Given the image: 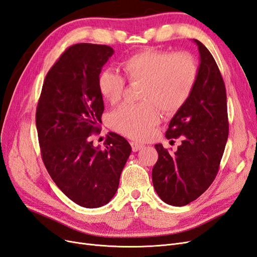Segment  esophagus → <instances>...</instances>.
<instances>
[{"label":"esophagus","mask_w":257,"mask_h":257,"mask_svg":"<svg viewBox=\"0 0 257 257\" xmlns=\"http://www.w3.org/2000/svg\"><path fill=\"white\" fill-rule=\"evenodd\" d=\"M131 146H132V149H133L134 152L139 151V150L143 149V148L145 147V145L139 144V143H135V142H132V143H131Z\"/></svg>","instance_id":"obj_1"}]
</instances>
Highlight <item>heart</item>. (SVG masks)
<instances>
[{
	"instance_id": "b5f03b06",
	"label": "heart",
	"mask_w": 257,
	"mask_h": 257,
	"mask_svg": "<svg viewBox=\"0 0 257 257\" xmlns=\"http://www.w3.org/2000/svg\"><path fill=\"white\" fill-rule=\"evenodd\" d=\"M131 82L144 83L141 104H124L110 114V125L130 138L143 141L160 121L163 111L174 112L192 94L198 77V66L190 53L146 49L132 54L121 63ZM125 79L111 69L99 74L98 89L105 99L119 102Z\"/></svg>"
}]
</instances>
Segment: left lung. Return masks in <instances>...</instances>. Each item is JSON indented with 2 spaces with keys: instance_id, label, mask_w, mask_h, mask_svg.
I'll return each instance as SVG.
<instances>
[{
  "instance_id": "left-lung-1",
  "label": "left lung",
  "mask_w": 257,
  "mask_h": 257,
  "mask_svg": "<svg viewBox=\"0 0 257 257\" xmlns=\"http://www.w3.org/2000/svg\"><path fill=\"white\" fill-rule=\"evenodd\" d=\"M200 64L192 94L169 122L166 138L181 137L176 152L155 145L152 182L164 203L181 207L198 198L219 172L228 138L226 89L212 54L199 41Z\"/></svg>"
}]
</instances>
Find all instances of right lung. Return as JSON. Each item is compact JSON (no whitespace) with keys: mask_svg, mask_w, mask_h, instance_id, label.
<instances>
[{"mask_svg":"<svg viewBox=\"0 0 257 257\" xmlns=\"http://www.w3.org/2000/svg\"><path fill=\"white\" fill-rule=\"evenodd\" d=\"M112 54L107 45L68 47L46 76L36 108L44 164L58 188L85 208L109 203L132 151L126 139L115 133L107 135L105 149L91 142L100 131L104 111L98 77Z\"/></svg>","mask_w":257,"mask_h":257,"instance_id":"obj_1","label":"right lung"}]
</instances>
